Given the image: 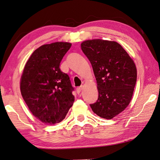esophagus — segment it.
Returning a JSON list of instances; mask_svg holds the SVG:
<instances>
[{
  "mask_svg": "<svg viewBox=\"0 0 160 160\" xmlns=\"http://www.w3.org/2000/svg\"><path fill=\"white\" fill-rule=\"evenodd\" d=\"M83 89V85H81V86H80V87H79V88H77V92L78 93H80V92L81 91V90Z\"/></svg>",
  "mask_w": 160,
  "mask_h": 160,
  "instance_id": "34e87169",
  "label": "esophagus"
}]
</instances>
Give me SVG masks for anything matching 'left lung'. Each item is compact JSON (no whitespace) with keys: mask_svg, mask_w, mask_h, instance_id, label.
I'll list each match as a JSON object with an SVG mask.
<instances>
[{"mask_svg":"<svg viewBox=\"0 0 160 160\" xmlns=\"http://www.w3.org/2000/svg\"><path fill=\"white\" fill-rule=\"evenodd\" d=\"M81 49L93 67L98 99L90 106L99 117L111 119L126 108L132 98L137 69L128 52L115 41H83Z\"/></svg>","mask_w":160,"mask_h":160,"instance_id":"8db88e82","label":"left lung"}]
</instances>
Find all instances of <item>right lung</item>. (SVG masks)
Listing matches in <instances>:
<instances>
[{"mask_svg": "<svg viewBox=\"0 0 160 160\" xmlns=\"http://www.w3.org/2000/svg\"><path fill=\"white\" fill-rule=\"evenodd\" d=\"M71 47L67 42L42 45L32 52L24 68L21 95L32 115L45 123L61 122L74 102L69 77L59 68Z\"/></svg>", "mask_w": 160, "mask_h": 160, "instance_id": "obj_1", "label": "right lung"}]
</instances>
